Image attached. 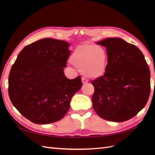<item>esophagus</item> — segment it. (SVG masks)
Listing matches in <instances>:
<instances>
[{
  "mask_svg": "<svg viewBox=\"0 0 155 155\" xmlns=\"http://www.w3.org/2000/svg\"><path fill=\"white\" fill-rule=\"evenodd\" d=\"M81 80H82L83 84H87V83L88 82V79H86L85 78H84V77H83V78H81Z\"/></svg>",
  "mask_w": 155,
  "mask_h": 155,
  "instance_id": "1",
  "label": "esophagus"
}]
</instances>
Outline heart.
Returning <instances> with one entry per match:
<instances>
[{
	"instance_id": "heart-1",
	"label": "heart",
	"mask_w": 155,
	"mask_h": 155,
	"mask_svg": "<svg viewBox=\"0 0 155 155\" xmlns=\"http://www.w3.org/2000/svg\"><path fill=\"white\" fill-rule=\"evenodd\" d=\"M70 61L87 77L97 78L106 71L108 55L101 46L85 44L75 48Z\"/></svg>"
}]
</instances>
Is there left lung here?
Returning <instances> with one entry per match:
<instances>
[{
  "label": "left lung",
  "instance_id": "left-lung-1",
  "mask_svg": "<svg viewBox=\"0 0 155 155\" xmlns=\"http://www.w3.org/2000/svg\"><path fill=\"white\" fill-rule=\"evenodd\" d=\"M108 63L105 74L92 81L93 109L105 120L122 122L133 118L146 105L150 95V70L135 45L120 38H107Z\"/></svg>",
  "mask_w": 155,
  "mask_h": 155
}]
</instances>
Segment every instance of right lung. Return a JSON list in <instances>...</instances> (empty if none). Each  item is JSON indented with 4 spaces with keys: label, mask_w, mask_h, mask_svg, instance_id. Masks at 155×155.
<instances>
[{
    "label": "right lung",
    "mask_w": 155,
    "mask_h": 155,
    "mask_svg": "<svg viewBox=\"0 0 155 155\" xmlns=\"http://www.w3.org/2000/svg\"><path fill=\"white\" fill-rule=\"evenodd\" d=\"M66 41L45 38L18 54L8 78L9 97L26 119L48 124L62 119L72 97L82 86L81 76L69 79L64 68L70 55Z\"/></svg>",
    "instance_id": "right-lung-1"
}]
</instances>
